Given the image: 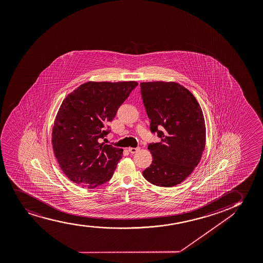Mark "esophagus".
Here are the masks:
<instances>
[{
	"label": "esophagus",
	"instance_id": "obj_1",
	"mask_svg": "<svg viewBox=\"0 0 263 263\" xmlns=\"http://www.w3.org/2000/svg\"><path fill=\"white\" fill-rule=\"evenodd\" d=\"M137 151H139V148H128V152L130 153H136Z\"/></svg>",
	"mask_w": 263,
	"mask_h": 263
}]
</instances>
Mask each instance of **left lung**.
<instances>
[{"mask_svg": "<svg viewBox=\"0 0 263 263\" xmlns=\"http://www.w3.org/2000/svg\"><path fill=\"white\" fill-rule=\"evenodd\" d=\"M140 86L151 131L161 140L148 145L153 160L143 176L156 186H175L193 172L204 152L201 107L194 96L176 82H142Z\"/></svg>", "mask_w": 263, "mask_h": 263, "instance_id": "8db88e82", "label": "left lung"}]
</instances>
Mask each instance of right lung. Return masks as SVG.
I'll return each instance as SVG.
<instances>
[{
  "instance_id": "add662e5",
  "label": "right lung",
  "mask_w": 263,
  "mask_h": 263,
  "mask_svg": "<svg viewBox=\"0 0 263 263\" xmlns=\"http://www.w3.org/2000/svg\"><path fill=\"white\" fill-rule=\"evenodd\" d=\"M137 85L88 81L63 101L52 129V145L71 182L91 189L111 178L123 149L100 141L110 133L108 124Z\"/></svg>"
}]
</instances>
